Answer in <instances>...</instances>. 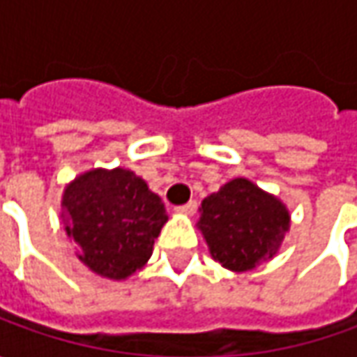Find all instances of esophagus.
<instances>
[{
	"label": "esophagus",
	"instance_id": "34e87169",
	"mask_svg": "<svg viewBox=\"0 0 357 357\" xmlns=\"http://www.w3.org/2000/svg\"><path fill=\"white\" fill-rule=\"evenodd\" d=\"M197 206H199V204H197V200H190V202H186V204H183V206H176L174 211H176V213H178V214H185V216H190V214L197 211Z\"/></svg>",
	"mask_w": 357,
	"mask_h": 357
}]
</instances>
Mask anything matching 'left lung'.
Returning a JSON list of instances; mask_svg holds the SVG:
<instances>
[{
    "instance_id": "obj_1",
    "label": "left lung",
    "mask_w": 357,
    "mask_h": 357,
    "mask_svg": "<svg viewBox=\"0 0 357 357\" xmlns=\"http://www.w3.org/2000/svg\"><path fill=\"white\" fill-rule=\"evenodd\" d=\"M197 227L214 260L232 272H246L278 252L290 213L252 181L232 178L202 200Z\"/></svg>"
}]
</instances>
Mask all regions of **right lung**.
Instances as JSON below:
<instances>
[{"label": "right lung", "mask_w": 357, "mask_h": 357, "mask_svg": "<svg viewBox=\"0 0 357 357\" xmlns=\"http://www.w3.org/2000/svg\"><path fill=\"white\" fill-rule=\"evenodd\" d=\"M61 218L79 260L109 280H125L146 264L169 220L158 195L127 169H93L63 190Z\"/></svg>", "instance_id": "1"}]
</instances>
